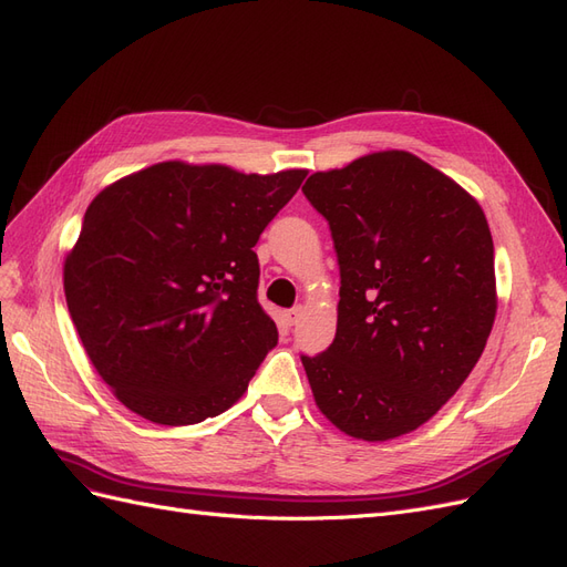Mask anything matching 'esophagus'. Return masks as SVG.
Here are the masks:
<instances>
[{
  "mask_svg": "<svg viewBox=\"0 0 567 567\" xmlns=\"http://www.w3.org/2000/svg\"><path fill=\"white\" fill-rule=\"evenodd\" d=\"M302 312H305V307H302V305H298V307H290V310H286V312H284V317H286V321H288L290 326H296V323L300 321Z\"/></svg>",
  "mask_w": 567,
  "mask_h": 567,
  "instance_id": "obj_1",
  "label": "esophagus"
}]
</instances>
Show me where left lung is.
Returning <instances> with one entry per match:
<instances>
[{
	"label": "left lung",
	"mask_w": 567,
	"mask_h": 567,
	"mask_svg": "<svg viewBox=\"0 0 567 567\" xmlns=\"http://www.w3.org/2000/svg\"><path fill=\"white\" fill-rule=\"evenodd\" d=\"M302 192L329 221L340 265L336 338L302 357L315 402L357 440L416 431L487 346L496 317L487 217L409 151L315 173Z\"/></svg>",
	"instance_id": "left-lung-1"
}]
</instances>
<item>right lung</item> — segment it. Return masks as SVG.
<instances>
[{
  "mask_svg": "<svg viewBox=\"0 0 567 567\" xmlns=\"http://www.w3.org/2000/svg\"><path fill=\"white\" fill-rule=\"evenodd\" d=\"M305 177L165 161L90 203L63 262L65 302L96 373L134 414L192 425L248 390L279 340L252 248Z\"/></svg>",
  "mask_w": 567,
  "mask_h": 567,
  "instance_id": "add662e5",
  "label": "right lung"
}]
</instances>
